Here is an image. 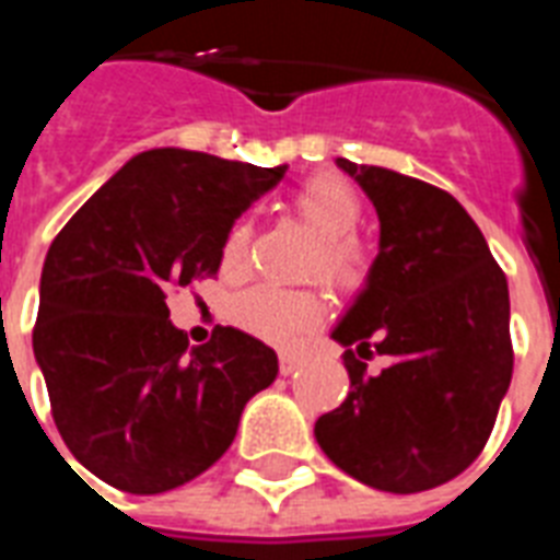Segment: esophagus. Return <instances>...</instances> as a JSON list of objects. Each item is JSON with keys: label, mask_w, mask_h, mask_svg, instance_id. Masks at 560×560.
<instances>
[{"label": "esophagus", "mask_w": 560, "mask_h": 560, "mask_svg": "<svg viewBox=\"0 0 560 560\" xmlns=\"http://www.w3.org/2000/svg\"><path fill=\"white\" fill-rule=\"evenodd\" d=\"M279 366H281V374H293L299 366H302V358H299V354H293V351H281Z\"/></svg>", "instance_id": "obj_1"}]
</instances>
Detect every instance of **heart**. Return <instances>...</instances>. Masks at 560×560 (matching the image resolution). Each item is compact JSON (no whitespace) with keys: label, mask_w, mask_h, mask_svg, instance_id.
Wrapping results in <instances>:
<instances>
[{"label":"heart","mask_w":560,"mask_h":560,"mask_svg":"<svg viewBox=\"0 0 560 560\" xmlns=\"http://www.w3.org/2000/svg\"><path fill=\"white\" fill-rule=\"evenodd\" d=\"M293 211L311 232L316 246L307 261V272L319 276L334 290L351 293L369 279V253L354 235L363 223V202L351 183L334 174H316L293 194ZM253 226L235 220L220 244V267L226 272H244L249 264ZM323 316V299L314 290H288L276 284H255L229 302V319L276 346H293L305 337Z\"/></svg>","instance_id":"obj_1"}]
</instances>
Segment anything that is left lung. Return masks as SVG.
Segmentation results:
<instances>
[{
    "label": "left lung",
    "mask_w": 560,
    "mask_h": 560,
    "mask_svg": "<svg viewBox=\"0 0 560 560\" xmlns=\"http://www.w3.org/2000/svg\"><path fill=\"white\" fill-rule=\"evenodd\" d=\"M337 165L374 202L381 253L334 328L351 392L314 433L349 477L416 494L459 477L494 430L514 369L509 281L451 194L377 165ZM358 353L393 363L369 375Z\"/></svg>",
    "instance_id": "left-lung-1"
}]
</instances>
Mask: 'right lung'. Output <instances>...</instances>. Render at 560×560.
Listing matches in <instances>:
<instances>
[{"label": "right lung", "mask_w": 560, "mask_h": 560, "mask_svg": "<svg viewBox=\"0 0 560 560\" xmlns=\"http://www.w3.org/2000/svg\"><path fill=\"white\" fill-rule=\"evenodd\" d=\"M284 171L144 151L48 246L34 358L66 447L107 486L162 494L191 482L229 451L246 400L276 381L270 346L237 328L188 346L165 299L218 276L229 226Z\"/></svg>", "instance_id": "right-lung-1"}]
</instances>
